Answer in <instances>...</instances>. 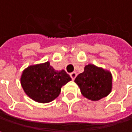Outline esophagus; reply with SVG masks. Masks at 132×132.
<instances>
[{"mask_svg": "<svg viewBox=\"0 0 132 132\" xmlns=\"http://www.w3.org/2000/svg\"><path fill=\"white\" fill-rule=\"evenodd\" d=\"M76 76H77V74H76V72H71V73H70V77L72 78V80H74V79H75V78L76 77Z\"/></svg>", "mask_w": 132, "mask_h": 132, "instance_id": "34e87169", "label": "esophagus"}]
</instances>
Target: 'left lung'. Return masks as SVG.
<instances>
[{
	"mask_svg": "<svg viewBox=\"0 0 132 132\" xmlns=\"http://www.w3.org/2000/svg\"><path fill=\"white\" fill-rule=\"evenodd\" d=\"M75 82L84 97L92 101H98L112 91V76L109 70L88 64L85 66L84 72L76 76Z\"/></svg>",
	"mask_w": 132,
	"mask_h": 132,
	"instance_id": "8db88e82",
	"label": "left lung"
}]
</instances>
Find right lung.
Wrapping results in <instances>:
<instances>
[{
  "mask_svg": "<svg viewBox=\"0 0 132 132\" xmlns=\"http://www.w3.org/2000/svg\"><path fill=\"white\" fill-rule=\"evenodd\" d=\"M69 81L71 78L65 70H55L50 62L29 66L20 77L23 91L40 103H48L56 98L61 88Z\"/></svg>",
  "mask_w": 132,
  "mask_h": 132,
  "instance_id": "right-lung-1",
  "label": "right lung"
}]
</instances>
